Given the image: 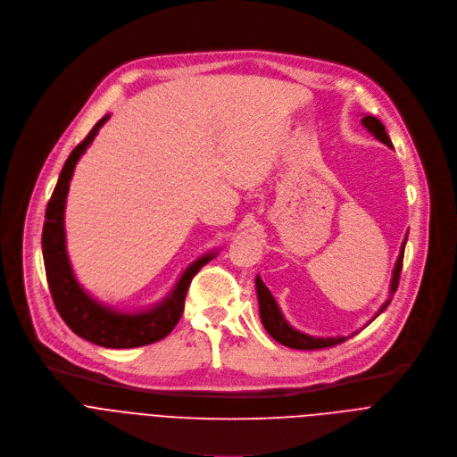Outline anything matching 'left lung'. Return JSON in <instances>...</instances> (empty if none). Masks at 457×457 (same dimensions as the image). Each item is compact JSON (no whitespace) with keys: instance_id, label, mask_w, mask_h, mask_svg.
<instances>
[{"instance_id":"obj_1","label":"left lung","mask_w":457,"mask_h":457,"mask_svg":"<svg viewBox=\"0 0 457 457\" xmlns=\"http://www.w3.org/2000/svg\"><path fill=\"white\" fill-rule=\"evenodd\" d=\"M361 126L366 128L377 140H380L382 144H386L387 147H393L391 144V138L384 128V124L373 117V115H363L361 119ZM407 236L403 237L402 241V246H400V253H398V259L395 262V268H393V276H391V285H389V297L387 301L378 308V312L373 315V319L368 322L371 324L391 303L396 288H398V281H400V271H402V261H403V250H405V243H407ZM255 294H257V303H259V317H261V322L264 326V329L268 331V335L278 340L279 344L283 345H288V347H294V349H320V347H329V345H337L340 342H344L347 337H315V335H308L304 331H299L295 329L283 315L278 301L273 299L271 292L264 287V283L261 281L259 276H255ZM366 324V326H368ZM354 335V333H353Z\"/></svg>"}]
</instances>
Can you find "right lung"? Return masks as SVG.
Instances as JSON below:
<instances>
[{
	"label": "right lung",
	"mask_w": 457,
	"mask_h": 457,
	"mask_svg": "<svg viewBox=\"0 0 457 457\" xmlns=\"http://www.w3.org/2000/svg\"><path fill=\"white\" fill-rule=\"evenodd\" d=\"M110 117V113L104 115L64 162L57 186L46 207L41 245L50 294L68 328L91 344L110 349H128L153 344L172 331L181 313H184V303L193 278L211 259L216 257L218 250H211L193 261L181 271V276L167 295L147 308L119 310L101 303L86 292L75 276L66 250L64 211L75 165Z\"/></svg>",
	"instance_id": "obj_1"
}]
</instances>
